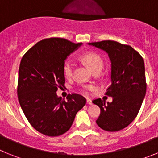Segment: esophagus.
Masks as SVG:
<instances>
[{
  "label": "esophagus",
  "instance_id": "1",
  "mask_svg": "<svg viewBox=\"0 0 158 158\" xmlns=\"http://www.w3.org/2000/svg\"><path fill=\"white\" fill-rule=\"evenodd\" d=\"M86 102H87V104H89V105H91V104H93V102H92V100H90V99H87Z\"/></svg>",
  "mask_w": 158,
  "mask_h": 158
}]
</instances>
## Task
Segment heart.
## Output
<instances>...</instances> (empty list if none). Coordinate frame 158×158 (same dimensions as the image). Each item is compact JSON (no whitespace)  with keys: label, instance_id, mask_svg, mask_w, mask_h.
<instances>
[{"label":"heart","instance_id":"1","mask_svg":"<svg viewBox=\"0 0 158 158\" xmlns=\"http://www.w3.org/2000/svg\"><path fill=\"white\" fill-rule=\"evenodd\" d=\"M81 59L93 72H95L96 70H101L102 67H103V60L99 54L94 52H86L81 54ZM74 65V62L71 58H68V59L65 60L63 65V73L65 77L70 78L73 76ZM93 89H94V87L91 85H82L80 88L81 92L85 95H89V93Z\"/></svg>","mask_w":158,"mask_h":158}]
</instances>
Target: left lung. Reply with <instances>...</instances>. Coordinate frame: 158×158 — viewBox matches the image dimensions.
I'll return each mask as SVG.
<instances>
[{"instance_id": "8db88e82", "label": "left lung", "mask_w": 158, "mask_h": 158, "mask_svg": "<svg viewBox=\"0 0 158 158\" xmlns=\"http://www.w3.org/2000/svg\"><path fill=\"white\" fill-rule=\"evenodd\" d=\"M108 54L111 63V85L105 94L112 102L100 98L93 100L100 114L96 123L107 131L123 130L136 118L146 92L144 60L131 46L112 40L89 43Z\"/></svg>"}]
</instances>
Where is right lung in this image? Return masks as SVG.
<instances>
[{
	"label": "right lung",
	"mask_w": 158,
	"mask_h": 158,
	"mask_svg": "<svg viewBox=\"0 0 158 158\" xmlns=\"http://www.w3.org/2000/svg\"><path fill=\"white\" fill-rule=\"evenodd\" d=\"M81 44L48 38L38 42L22 58L18 100L31 125L43 135H63L71 127L77 111L85 105V98L81 95L72 93L64 100L56 93L58 88L65 87V60Z\"/></svg>",
	"instance_id": "1"
}]
</instances>
